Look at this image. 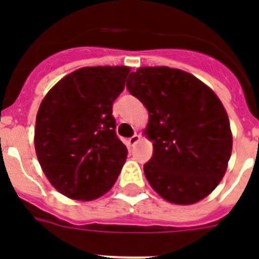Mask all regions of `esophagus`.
I'll return each instance as SVG.
<instances>
[{
  "label": "esophagus",
  "mask_w": 259,
  "mask_h": 259,
  "mask_svg": "<svg viewBox=\"0 0 259 259\" xmlns=\"http://www.w3.org/2000/svg\"><path fill=\"white\" fill-rule=\"evenodd\" d=\"M140 140H141V136L136 133V134H134V136H132V137H130L129 140H127V145H129V147H134L136 144L140 143Z\"/></svg>",
  "instance_id": "34e87169"
}]
</instances>
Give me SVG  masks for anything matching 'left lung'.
Returning a JSON list of instances; mask_svg holds the SVG:
<instances>
[{"instance_id": "obj_1", "label": "left lung", "mask_w": 259, "mask_h": 259, "mask_svg": "<svg viewBox=\"0 0 259 259\" xmlns=\"http://www.w3.org/2000/svg\"><path fill=\"white\" fill-rule=\"evenodd\" d=\"M126 88L149 114L144 134L153 156L144 174L152 189L171 204L204 200L222 182L232 152L222 100L195 76L168 66L138 68Z\"/></svg>"}]
</instances>
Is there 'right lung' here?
Segmentation results:
<instances>
[{
    "instance_id": "right-lung-1",
    "label": "right lung",
    "mask_w": 259,
    "mask_h": 259,
    "mask_svg": "<svg viewBox=\"0 0 259 259\" xmlns=\"http://www.w3.org/2000/svg\"><path fill=\"white\" fill-rule=\"evenodd\" d=\"M129 66H87L61 78L39 106L35 152L54 189L68 198L92 201L116 182L127 148L115 134L112 103Z\"/></svg>"
}]
</instances>
